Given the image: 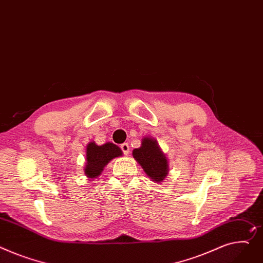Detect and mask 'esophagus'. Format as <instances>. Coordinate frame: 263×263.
Wrapping results in <instances>:
<instances>
[{
	"instance_id": "obj_1",
	"label": "esophagus",
	"mask_w": 263,
	"mask_h": 263,
	"mask_svg": "<svg viewBox=\"0 0 263 263\" xmlns=\"http://www.w3.org/2000/svg\"><path fill=\"white\" fill-rule=\"evenodd\" d=\"M120 149H121L122 152H124V154H126V155H128L130 153V147H129V145L127 143L121 144L120 145Z\"/></svg>"
}]
</instances>
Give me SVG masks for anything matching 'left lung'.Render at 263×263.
<instances>
[{
    "instance_id": "1",
    "label": "left lung",
    "mask_w": 263,
    "mask_h": 263,
    "mask_svg": "<svg viewBox=\"0 0 263 263\" xmlns=\"http://www.w3.org/2000/svg\"><path fill=\"white\" fill-rule=\"evenodd\" d=\"M132 155L151 181L155 183L164 182L168 176L169 165L166 154L162 151L155 138L151 136L143 137L142 146L134 149Z\"/></svg>"
}]
</instances>
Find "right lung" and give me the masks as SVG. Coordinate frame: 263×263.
I'll return each mask as SVG.
<instances>
[{
	"instance_id": "1",
	"label": "right lung",
	"mask_w": 263,
	"mask_h": 263,
	"mask_svg": "<svg viewBox=\"0 0 263 263\" xmlns=\"http://www.w3.org/2000/svg\"><path fill=\"white\" fill-rule=\"evenodd\" d=\"M86 163L84 166V173L93 181L97 179L101 172L115 157L122 156L121 149L113 143H104L98 146L95 142H90L86 146Z\"/></svg>"
}]
</instances>
